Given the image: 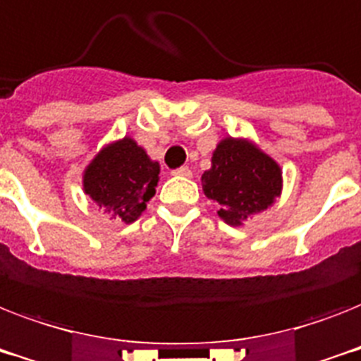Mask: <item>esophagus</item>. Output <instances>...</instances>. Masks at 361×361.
Masks as SVG:
<instances>
[{
  "label": "esophagus",
  "mask_w": 361,
  "mask_h": 361,
  "mask_svg": "<svg viewBox=\"0 0 361 361\" xmlns=\"http://www.w3.org/2000/svg\"><path fill=\"white\" fill-rule=\"evenodd\" d=\"M173 175H177V177H192V171H190V167L183 166L177 167V169H173Z\"/></svg>",
  "instance_id": "esophagus-1"
}]
</instances>
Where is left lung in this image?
Returning <instances> with one entry per match:
<instances>
[{
    "instance_id": "8db88e82",
    "label": "left lung",
    "mask_w": 361,
    "mask_h": 361,
    "mask_svg": "<svg viewBox=\"0 0 361 361\" xmlns=\"http://www.w3.org/2000/svg\"><path fill=\"white\" fill-rule=\"evenodd\" d=\"M203 192L220 204L218 214L229 226L268 209L281 192V169L257 147L227 137L216 147L212 167L201 177Z\"/></svg>"
}]
</instances>
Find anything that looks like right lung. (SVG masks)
Returning a JSON list of instances; mask_svg holds the SVG:
<instances>
[{
  "label": "right lung",
  "instance_id": "1",
  "mask_svg": "<svg viewBox=\"0 0 361 361\" xmlns=\"http://www.w3.org/2000/svg\"><path fill=\"white\" fill-rule=\"evenodd\" d=\"M160 166L130 137L99 152L83 175V190L93 201L125 224L140 218L154 195Z\"/></svg>",
  "mask_w": 361,
  "mask_h": 361
}]
</instances>
